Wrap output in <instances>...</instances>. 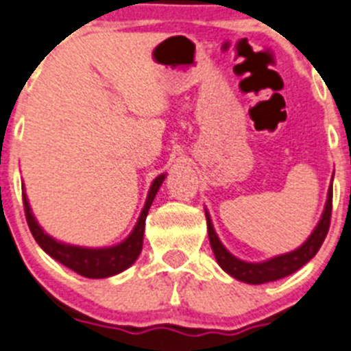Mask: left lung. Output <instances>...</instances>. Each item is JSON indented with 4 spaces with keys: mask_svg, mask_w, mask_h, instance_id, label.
Wrapping results in <instances>:
<instances>
[{
    "mask_svg": "<svg viewBox=\"0 0 351 351\" xmlns=\"http://www.w3.org/2000/svg\"><path fill=\"white\" fill-rule=\"evenodd\" d=\"M330 211H332V183H330L329 191H327V201L324 206L322 216H320L319 223L313 228V232L310 234V237L296 247L291 253L279 254V256H274L270 260L265 261H244L239 260L237 256L230 253V251L221 244L220 237L216 235L215 227H213L211 216H209L208 209H206V220H208V235L209 242H211V250L215 253L216 261L227 271L228 275H232L234 279L241 280L245 284H265V282H274V280H279L287 277V275L294 274L296 270H300L303 265L308 263L313 256L317 254V251L320 250L324 239H326L327 230H329L330 223Z\"/></svg>",
    "mask_w": 351,
    "mask_h": 351,
    "instance_id": "1",
    "label": "left lung"
}]
</instances>
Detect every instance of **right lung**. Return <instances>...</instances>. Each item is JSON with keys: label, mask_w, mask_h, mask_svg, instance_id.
Here are the masks:
<instances>
[{"label": "right lung", "mask_w": 351, "mask_h": 351, "mask_svg": "<svg viewBox=\"0 0 351 351\" xmlns=\"http://www.w3.org/2000/svg\"><path fill=\"white\" fill-rule=\"evenodd\" d=\"M165 178L166 173H162V175H159L152 182L149 194H147L145 206H143L142 213L138 216V221L133 227L131 234L123 242H119L116 245H109V247H83V245L65 244V242L57 241L51 235H48L47 232L43 230L41 225L38 223L36 216L32 215L31 204H29V199L24 191L22 195H24L25 218H27L32 237L41 245V250L47 254H50L53 260L65 265V267L74 270L76 274L88 277V279H106V277H112V275L121 274V271H124L126 268H130L131 265L135 263L136 258L142 253L145 218L149 215L152 201L156 199L157 191L162 185Z\"/></svg>", "instance_id": "add662e5"}]
</instances>
